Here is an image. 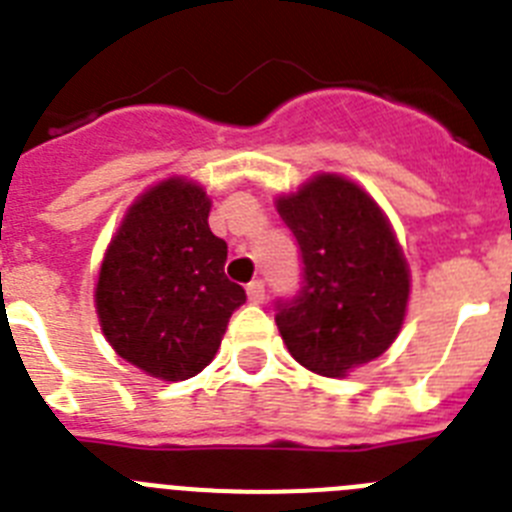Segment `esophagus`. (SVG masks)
<instances>
[{
	"label": "esophagus",
	"mask_w": 512,
	"mask_h": 512,
	"mask_svg": "<svg viewBox=\"0 0 512 512\" xmlns=\"http://www.w3.org/2000/svg\"><path fill=\"white\" fill-rule=\"evenodd\" d=\"M246 295H248V302H253V305H261V302H264V297H266L264 282H261V279H256V282L248 284Z\"/></svg>",
	"instance_id": "esophagus-1"
}]
</instances>
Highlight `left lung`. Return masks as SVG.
Returning a JSON list of instances; mask_svg holds the SVG:
<instances>
[{"label":"left lung","instance_id":"obj_1","mask_svg":"<svg viewBox=\"0 0 512 512\" xmlns=\"http://www.w3.org/2000/svg\"><path fill=\"white\" fill-rule=\"evenodd\" d=\"M302 251V289L277 305L292 359L346 377L395 343L410 300L408 259L382 207L346 176L318 174L277 197Z\"/></svg>","mask_w":512,"mask_h":512}]
</instances>
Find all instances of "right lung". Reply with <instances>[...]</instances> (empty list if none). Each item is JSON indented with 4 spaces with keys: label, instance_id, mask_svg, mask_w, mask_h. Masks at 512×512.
Here are the masks:
<instances>
[{
    "label": "right lung",
    "instance_id": "add662e5",
    "mask_svg": "<svg viewBox=\"0 0 512 512\" xmlns=\"http://www.w3.org/2000/svg\"><path fill=\"white\" fill-rule=\"evenodd\" d=\"M210 197L171 176L140 194L99 266L94 305L117 356L164 382L200 374L246 302L225 277L228 243L207 225Z\"/></svg>",
    "mask_w": 512,
    "mask_h": 512
}]
</instances>
